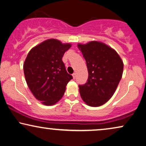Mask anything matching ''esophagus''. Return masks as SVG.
Masks as SVG:
<instances>
[{
	"instance_id": "1",
	"label": "esophagus",
	"mask_w": 146,
	"mask_h": 146,
	"mask_svg": "<svg viewBox=\"0 0 146 146\" xmlns=\"http://www.w3.org/2000/svg\"><path fill=\"white\" fill-rule=\"evenodd\" d=\"M72 75H73V79H75V77H76V73H74Z\"/></svg>"
}]
</instances>
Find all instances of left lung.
Returning a JSON list of instances; mask_svg holds the SVG:
<instances>
[{
	"instance_id": "1",
	"label": "left lung",
	"mask_w": 146,
	"mask_h": 146,
	"mask_svg": "<svg viewBox=\"0 0 146 146\" xmlns=\"http://www.w3.org/2000/svg\"><path fill=\"white\" fill-rule=\"evenodd\" d=\"M89 73L87 82L79 85L82 99L97 107L105 104L116 91L122 78L124 63L116 51L104 43L92 41L78 44Z\"/></svg>"
}]
</instances>
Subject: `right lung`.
<instances>
[{
  "label": "right lung",
  "instance_id": "add662e5",
  "mask_svg": "<svg viewBox=\"0 0 146 146\" xmlns=\"http://www.w3.org/2000/svg\"><path fill=\"white\" fill-rule=\"evenodd\" d=\"M71 47V44L50 39L33 48L25 59L23 68L26 83L36 99L45 105L58 102L73 79L62 61Z\"/></svg>",
  "mask_w": 146,
  "mask_h": 146
}]
</instances>
